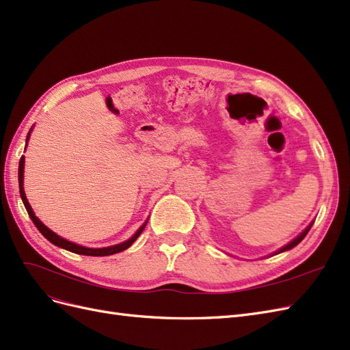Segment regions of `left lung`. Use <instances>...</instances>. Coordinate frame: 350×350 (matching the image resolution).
I'll return each instance as SVG.
<instances>
[{
  "mask_svg": "<svg viewBox=\"0 0 350 350\" xmlns=\"http://www.w3.org/2000/svg\"><path fill=\"white\" fill-rule=\"evenodd\" d=\"M311 226H312V224L308 226V228H306L304 232H302V234L299 235V237H296L291 243H288V245H286V247H283L279 252H283V251H288V250H291V248H293V247H296V245H298V243L306 237V234H308V232H310V229H311Z\"/></svg>",
  "mask_w": 350,
  "mask_h": 350,
  "instance_id": "8db88e82",
  "label": "left lung"
}]
</instances>
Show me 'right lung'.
<instances>
[{
    "mask_svg": "<svg viewBox=\"0 0 350 350\" xmlns=\"http://www.w3.org/2000/svg\"><path fill=\"white\" fill-rule=\"evenodd\" d=\"M30 134V133H29ZM27 140H29V135H27ZM26 140V142H27ZM23 169H25V156L20 157V163H18V185H20V196H22V200H23V204L27 210V213L31 219V221H33L35 226L39 229V232L42 235H44L49 242L54 243V245L59 247V248H64L67 251H71V252H76V254H80V256H93V257H103V256H112V254H116V252H121L124 250H126L129 247H131V243L140 237V234L143 232L146 224L135 232V235L131 237L129 241H125L122 243H118V245H113V247H108V248H86V247H80L77 245V243L74 242H70L64 238L58 237L57 234H54L51 229H48L42 221L35 216L33 210H31L29 201L26 198V194L23 191Z\"/></svg>",
    "mask_w": 350,
    "mask_h": 350,
    "instance_id": "1",
    "label": "right lung"
}]
</instances>
